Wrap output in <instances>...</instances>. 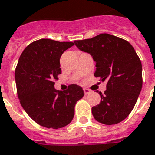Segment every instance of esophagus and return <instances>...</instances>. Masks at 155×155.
<instances>
[{"mask_svg":"<svg viewBox=\"0 0 155 155\" xmlns=\"http://www.w3.org/2000/svg\"><path fill=\"white\" fill-rule=\"evenodd\" d=\"M84 91L85 95H88V94H90V93L91 92V91L90 89H87V88H84Z\"/></svg>","mask_w":155,"mask_h":155,"instance_id":"obj_1","label":"esophagus"}]
</instances>
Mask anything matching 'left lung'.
<instances>
[{
  "label": "left lung",
  "instance_id": "left-lung-1",
  "mask_svg": "<svg viewBox=\"0 0 155 155\" xmlns=\"http://www.w3.org/2000/svg\"><path fill=\"white\" fill-rule=\"evenodd\" d=\"M74 43L93 57L95 77L107 80V90L104 94L99 91L100 103L91 108L93 116L106 125L120 123L133 110L143 86L142 64L134 48L107 33Z\"/></svg>",
  "mask_w": 155,
  "mask_h": 155
}]
</instances>
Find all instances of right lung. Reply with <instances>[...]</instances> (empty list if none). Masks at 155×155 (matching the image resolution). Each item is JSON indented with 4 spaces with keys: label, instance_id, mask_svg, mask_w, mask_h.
Listing matches in <instances>:
<instances>
[{
    "label": "right lung",
    "instance_id": "add662e5",
    "mask_svg": "<svg viewBox=\"0 0 155 155\" xmlns=\"http://www.w3.org/2000/svg\"><path fill=\"white\" fill-rule=\"evenodd\" d=\"M73 42L41 39L28 45L19 58L15 70L16 91L21 106L39 125L58 129L71 123L75 105L84 95L76 84L64 91L54 88L61 74L60 60Z\"/></svg>",
    "mask_w": 155,
    "mask_h": 155
}]
</instances>
